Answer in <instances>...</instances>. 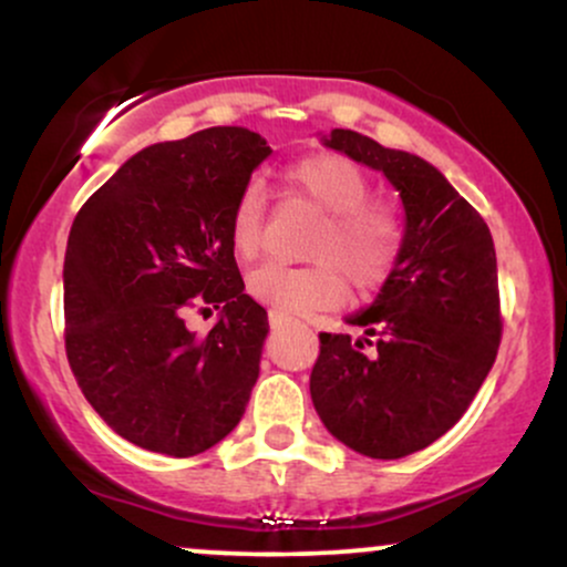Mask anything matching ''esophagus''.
<instances>
[{
	"mask_svg": "<svg viewBox=\"0 0 567 567\" xmlns=\"http://www.w3.org/2000/svg\"><path fill=\"white\" fill-rule=\"evenodd\" d=\"M290 322H296V320H292L290 315H285V311H277V309L269 311V324H271V328H282V324H290Z\"/></svg>",
	"mask_w": 567,
	"mask_h": 567,
	"instance_id": "obj_1",
	"label": "esophagus"
}]
</instances>
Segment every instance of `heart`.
Listing matches in <instances>:
<instances>
[{
    "mask_svg": "<svg viewBox=\"0 0 567 567\" xmlns=\"http://www.w3.org/2000/svg\"><path fill=\"white\" fill-rule=\"evenodd\" d=\"M288 181L328 213L311 243L309 266L261 264L247 275V292L277 311L311 315L347 298L340 269L360 290L392 277L402 252V220L394 207L370 199L368 175L341 154H311L290 165ZM266 197L258 181L243 186L229 216V239L239 258L261 250Z\"/></svg>",
    "mask_w": 567,
    "mask_h": 567,
    "instance_id": "1",
    "label": "heart"
}]
</instances>
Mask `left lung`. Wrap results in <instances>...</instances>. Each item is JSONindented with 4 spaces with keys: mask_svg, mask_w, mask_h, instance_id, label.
Listing matches in <instances>:
<instances>
[{
    "mask_svg": "<svg viewBox=\"0 0 567 567\" xmlns=\"http://www.w3.org/2000/svg\"><path fill=\"white\" fill-rule=\"evenodd\" d=\"M320 141L386 175L405 207V239L375 301L347 317L365 336L320 333L311 402L351 451L402 458L466 413L496 362V247L483 216L426 159L354 130Z\"/></svg>",
    "mask_w": 567,
    "mask_h": 567,
    "instance_id": "8db88e82",
    "label": "left lung"
}]
</instances>
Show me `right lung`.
<instances>
[{
	"label": "right lung",
	"instance_id": "add662e5",
	"mask_svg": "<svg viewBox=\"0 0 567 567\" xmlns=\"http://www.w3.org/2000/svg\"><path fill=\"white\" fill-rule=\"evenodd\" d=\"M271 148L247 127L146 146L82 205L63 261L66 357L84 400L120 437L197 455L243 419L269 317L245 292L229 216ZM221 311L205 339L183 311Z\"/></svg>",
	"mask_w": 567,
	"mask_h": 567
}]
</instances>
